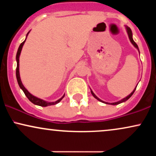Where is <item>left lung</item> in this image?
Masks as SVG:
<instances>
[{
    "label": "left lung",
    "instance_id": "left-lung-1",
    "mask_svg": "<svg viewBox=\"0 0 156 156\" xmlns=\"http://www.w3.org/2000/svg\"><path fill=\"white\" fill-rule=\"evenodd\" d=\"M126 28H127V31H128V37H129V39H130V42H131V43L133 44V45L135 46V47L138 50H139V48H138V45H137V44H136V42H134V41H133V37H132V31H131V30H130V28H128V27H126ZM136 89V87L135 89H134V90L133 91V92H132L131 93H130V94H129V95H128V96H127L126 98H123V99H122V100H121L120 101L116 102V103H111V104H112V105H117V104H119V103H123V102L126 101L127 100H128V99H129V98H130V97H131L132 95H133V93H134V92H135ZM91 92H92V94L93 96L94 97V98H96L97 100H98V101H101V102H103V103H105V102H103V101H101V100H100L99 98H98V97H97V96L95 95V94H94V93H93L92 91H91ZM106 103V104H110V103Z\"/></svg>",
    "mask_w": 156,
    "mask_h": 156
}]
</instances>
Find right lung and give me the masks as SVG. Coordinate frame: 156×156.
I'll use <instances>...</instances> for the list:
<instances>
[{"instance_id":"add662e5","label":"right lung","mask_w":156,"mask_h":156,"mask_svg":"<svg viewBox=\"0 0 156 156\" xmlns=\"http://www.w3.org/2000/svg\"><path fill=\"white\" fill-rule=\"evenodd\" d=\"M28 34H27V35H28ZM26 42V40L23 41L22 43L20 44V47L18 48V51H17V55H16V59H17V68H16V77H17V82H18V84H19L20 87V88L23 89V92L25 93V94H26V96L28 98V100H29V101H31V103H33L34 104H35V105L45 107V106H48V105H55V104H56V103H59V102L62 100V98H63L64 97V96L62 97V98H60V99L58 100V101H57L53 102V103H48V102L44 101H42V100L39 99V98H36V97L32 95V94H30V93L28 92V90H27V89L25 88L24 86L23 85L22 82H21L20 78V73H19V58H20V53H21V50H22L23 45V44H24V42Z\"/></svg>"}]
</instances>
